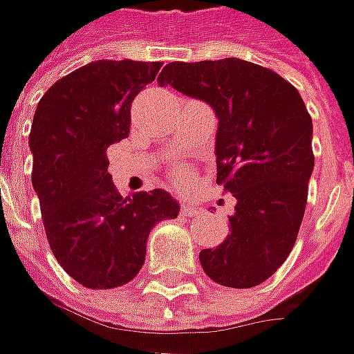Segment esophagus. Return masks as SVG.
Here are the masks:
<instances>
[{"label":"esophagus","instance_id":"1","mask_svg":"<svg viewBox=\"0 0 354 354\" xmlns=\"http://www.w3.org/2000/svg\"><path fill=\"white\" fill-rule=\"evenodd\" d=\"M180 212L184 215H188V217H194V215L201 214V205L196 203V201H184L182 207H180Z\"/></svg>","mask_w":354,"mask_h":354}]
</instances>
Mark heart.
<instances>
[{"label": "heart", "mask_w": 354, "mask_h": 354, "mask_svg": "<svg viewBox=\"0 0 354 354\" xmlns=\"http://www.w3.org/2000/svg\"><path fill=\"white\" fill-rule=\"evenodd\" d=\"M174 178H176L178 184H186V182H188V172H186L184 168H176V170H174Z\"/></svg>", "instance_id": "obj_1"}]
</instances>
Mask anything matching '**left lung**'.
<instances>
[{"label": "left lung", "mask_w": 354, "mask_h": 354, "mask_svg": "<svg viewBox=\"0 0 354 354\" xmlns=\"http://www.w3.org/2000/svg\"><path fill=\"white\" fill-rule=\"evenodd\" d=\"M158 82L219 119L217 184L237 205L225 241L200 252L201 268L221 286H259L284 264L306 214L315 160L306 104L274 70L241 58L170 62Z\"/></svg>", "instance_id": "left-lung-1"}]
</instances>
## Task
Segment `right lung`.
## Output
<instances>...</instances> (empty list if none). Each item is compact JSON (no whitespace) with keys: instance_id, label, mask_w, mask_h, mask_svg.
<instances>
[{"instance_id":"1","label":"right lung","mask_w":354,"mask_h":354,"mask_svg":"<svg viewBox=\"0 0 354 354\" xmlns=\"http://www.w3.org/2000/svg\"><path fill=\"white\" fill-rule=\"evenodd\" d=\"M160 66L90 62L55 82L32 117L31 182L48 245L68 274L92 290L131 282L151 229L180 212L165 189L123 198L107 172L109 145L129 137L131 104Z\"/></svg>"}]
</instances>
